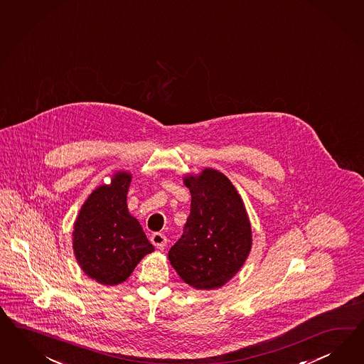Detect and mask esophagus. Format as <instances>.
Here are the masks:
<instances>
[{"label": "esophagus", "instance_id": "obj_1", "mask_svg": "<svg viewBox=\"0 0 364 364\" xmlns=\"http://www.w3.org/2000/svg\"><path fill=\"white\" fill-rule=\"evenodd\" d=\"M150 240H151V243L156 246V249L164 250L166 247V237H165L164 234H161V232L153 234V235L150 237Z\"/></svg>", "mask_w": 364, "mask_h": 364}]
</instances>
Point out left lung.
Listing matches in <instances>:
<instances>
[{"mask_svg":"<svg viewBox=\"0 0 364 364\" xmlns=\"http://www.w3.org/2000/svg\"><path fill=\"white\" fill-rule=\"evenodd\" d=\"M183 183L191 194L190 214L168 260L193 289L215 290L235 277L249 257V214L235 186L218 170L186 174Z\"/></svg>","mask_w":364,"mask_h":364,"instance_id":"1","label":"left lung"}]
</instances>
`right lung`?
Instances as JSON below:
<instances>
[{
  "instance_id": "1",
  "label": "right lung",
  "mask_w": 364,
  "mask_h": 364,
  "mask_svg": "<svg viewBox=\"0 0 364 364\" xmlns=\"http://www.w3.org/2000/svg\"><path fill=\"white\" fill-rule=\"evenodd\" d=\"M132 173L118 170L110 183L95 187L73 226V251L81 270L104 286L125 282L141 259L154 251L139 222L129 213Z\"/></svg>"
}]
</instances>
